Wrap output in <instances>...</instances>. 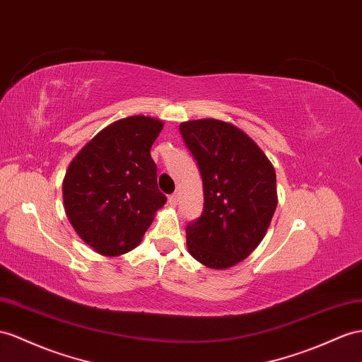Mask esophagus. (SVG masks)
<instances>
[{
  "label": "esophagus",
  "instance_id": "obj_1",
  "mask_svg": "<svg viewBox=\"0 0 362 362\" xmlns=\"http://www.w3.org/2000/svg\"><path fill=\"white\" fill-rule=\"evenodd\" d=\"M177 200H179L177 194H171V196L168 197V205H170L171 208H174L175 205H177Z\"/></svg>",
  "mask_w": 362,
  "mask_h": 362
}]
</instances>
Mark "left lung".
<instances>
[{
	"mask_svg": "<svg viewBox=\"0 0 362 362\" xmlns=\"http://www.w3.org/2000/svg\"><path fill=\"white\" fill-rule=\"evenodd\" d=\"M197 160L203 212L187 226L188 252L211 269L243 262L264 238L276 208L274 165L238 127L218 119L180 124Z\"/></svg>",
	"mask_w": 362,
	"mask_h": 362,
	"instance_id": "left-lung-1",
	"label": "left lung"
}]
</instances>
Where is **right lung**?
Returning a JSON list of instances; mask_svg holds the SVG:
<instances>
[{
    "mask_svg": "<svg viewBox=\"0 0 362 362\" xmlns=\"http://www.w3.org/2000/svg\"><path fill=\"white\" fill-rule=\"evenodd\" d=\"M162 128V120L150 116L119 119L69 165L62 182L66 216L82 242L100 255L133 251L165 205L150 154Z\"/></svg>",
    "mask_w": 362,
    "mask_h": 362,
    "instance_id": "obj_1",
    "label": "right lung"
}]
</instances>
